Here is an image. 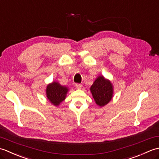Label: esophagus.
I'll return each instance as SVG.
<instances>
[{
	"instance_id": "1",
	"label": "esophagus",
	"mask_w": 159,
	"mask_h": 159,
	"mask_svg": "<svg viewBox=\"0 0 159 159\" xmlns=\"http://www.w3.org/2000/svg\"><path fill=\"white\" fill-rule=\"evenodd\" d=\"M75 86L77 89H81V87H82L81 84H79V83H76Z\"/></svg>"
}]
</instances>
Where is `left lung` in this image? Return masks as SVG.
<instances>
[{"mask_svg": "<svg viewBox=\"0 0 159 159\" xmlns=\"http://www.w3.org/2000/svg\"><path fill=\"white\" fill-rule=\"evenodd\" d=\"M90 91L97 105L104 107L109 103L113 98V87L109 80L100 76L95 80Z\"/></svg>", "mask_w": 159, "mask_h": 159, "instance_id": "obj_1", "label": "left lung"}]
</instances>
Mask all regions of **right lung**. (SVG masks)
Wrapping results in <instances>:
<instances>
[{
	"instance_id": "add662e5",
	"label": "right lung",
	"mask_w": 159,
	"mask_h": 159,
	"mask_svg": "<svg viewBox=\"0 0 159 159\" xmlns=\"http://www.w3.org/2000/svg\"><path fill=\"white\" fill-rule=\"evenodd\" d=\"M68 90L67 87L61 85L57 82H52L47 85L46 90L47 98L53 105L57 107L66 99Z\"/></svg>"
}]
</instances>
